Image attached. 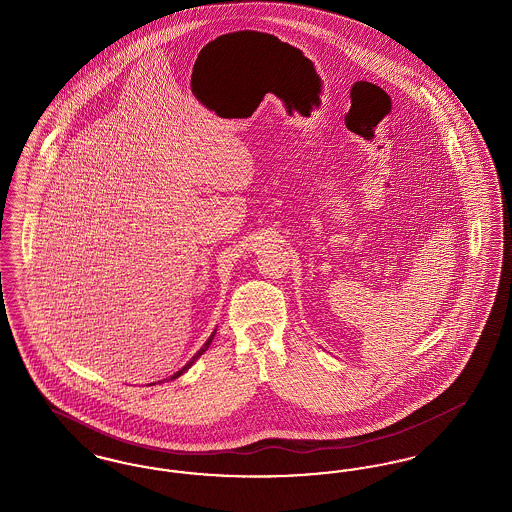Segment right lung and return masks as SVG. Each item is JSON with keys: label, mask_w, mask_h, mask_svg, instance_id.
Segmentation results:
<instances>
[{"label": "right lung", "mask_w": 512, "mask_h": 512, "mask_svg": "<svg viewBox=\"0 0 512 512\" xmlns=\"http://www.w3.org/2000/svg\"><path fill=\"white\" fill-rule=\"evenodd\" d=\"M215 332H217V330H215ZM215 332H213V334H211V338H209V340L205 341V345H203V347H201V349H199V351H197V353H195L194 357H192V361H190V363H188V365L184 366V368H182V370H178V372H176V374H174V376H172L171 380H174V378H178V376H180V374H182V372H186V370H188V368H190V366L194 365L195 361H197V359H199V357H201V355H203V353H205V351H207V349H209V345H211V341H213V338H215Z\"/></svg>", "instance_id": "right-lung-1"}]
</instances>
